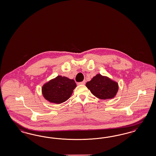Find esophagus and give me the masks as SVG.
<instances>
[{"label":"esophagus","mask_w":156,"mask_h":156,"mask_svg":"<svg viewBox=\"0 0 156 156\" xmlns=\"http://www.w3.org/2000/svg\"><path fill=\"white\" fill-rule=\"evenodd\" d=\"M85 83H86V80H83L82 82H80L78 83L79 85H85Z\"/></svg>","instance_id":"esophagus-1"}]
</instances>
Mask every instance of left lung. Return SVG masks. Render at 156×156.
Segmentation results:
<instances>
[{"mask_svg":"<svg viewBox=\"0 0 156 156\" xmlns=\"http://www.w3.org/2000/svg\"><path fill=\"white\" fill-rule=\"evenodd\" d=\"M86 86L93 94L102 99L113 98L118 89L117 83L101 74L95 76Z\"/></svg>","mask_w":156,"mask_h":156,"instance_id":"8db88e82","label":"left lung"}]
</instances>
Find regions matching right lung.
Instances as JSON below:
<instances>
[{
  "label": "right lung",
  "mask_w": 156,
  "mask_h": 156,
  "mask_svg": "<svg viewBox=\"0 0 156 156\" xmlns=\"http://www.w3.org/2000/svg\"><path fill=\"white\" fill-rule=\"evenodd\" d=\"M76 86L74 80L66 76H58L43 85V95L50 102L61 104L70 97Z\"/></svg>",
  "instance_id": "obj_1"
}]
</instances>
